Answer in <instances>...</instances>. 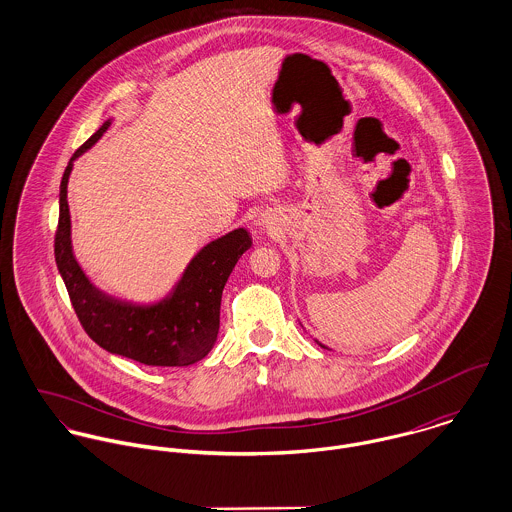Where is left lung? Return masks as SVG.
<instances>
[{"instance_id":"left-lung-1","label":"left lung","mask_w":512,"mask_h":512,"mask_svg":"<svg viewBox=\"0 0 512 512\" xmlns=\"http://www.w3.org/2000/svg\"><path fill=\"white\" fill-rule=\"evenodd\" d=\"M317 343H319V341H317ZM319 345H321V343H319ZM321 347H323V349H327V347H325V345H321Z\"/></svg>"}]
</instances>
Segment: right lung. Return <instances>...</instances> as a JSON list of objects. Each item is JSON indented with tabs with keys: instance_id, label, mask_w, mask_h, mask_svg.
Instances as JSON below:
<instances>
[{
	"instance_id": "1",
	"label": "right lung",
	"mask_w": 512,
	"mask_h": 512,
	"mask_svg": "<svg viewBox=\"0 0 512 512\" xmlns=\"http://www.w3.org/2000/svg\"><path fill=\"white\" fill-rule=\"evenodd\" d=\"M108 126L110 120L74 151L61 179L55 260L74 313L88 337L112 355L147 366L199 363L217 341L224 284L252 238L246 228H236L209 242L189 262L173 292L151 305L122 301L92 286L73 254L67 185L74 159L94 146Z\"/></svg>"
}]
</instances>
